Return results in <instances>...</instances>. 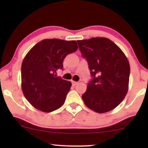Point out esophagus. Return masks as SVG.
I'll list each match as a JSON object with an SVG mask.
<instances>
[{
	"mask_svg": "<svg viewBox=\"0 0 148 148\" xmlns=\"http://www.w3.org/2000/svg\"><path fill=\"white\" fill-rule=\"evenodd\" d=\"M71 83H72V85H73V86H75L76 85L78 84V82H74V81H72Z\"/></svg>",
	"mask_w": 148,
	"mask_h": 148,
	"instance_id": "34e87169",
	"label": "esophagus"
}]
</instances>
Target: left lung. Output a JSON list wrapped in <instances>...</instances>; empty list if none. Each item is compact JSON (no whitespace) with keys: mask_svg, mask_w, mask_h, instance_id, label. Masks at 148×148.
I'll list each match as a JSON object with an SVG mask.
<instances>
[{"mask_svg":"<svg viewBox=\"0 0 148 148\" xmlns=\"http://www.w3.org/2000/svg\"><path fill=\"white\" fill-rule=\"evenodd\" d=\"M77 43L92 77L82 95L85 104L98 113L112 110L122 102L128 91V59L108 38H92L78 40Z\"/></svg>","mask_w":148,"mask_h":148,"instance_id":"1","label":"left lung"}]
</instances>
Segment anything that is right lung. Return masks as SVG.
Returning a JSON list of instances; mask_svg holds the SVG:
<instances>
[{"label": "right lung", "mask_w": 148, "mask_h": 148, "mask_svg": "<svg viewBox=\"0 0 148 148\" xmlns=\"http://www.w3.org/2000/svg\"><path fill=\"white\" fill-rule=\"evenodd\" d=\"M75 40L45 39L26 54L21 64V88L34 107L50 112L63 105L71 83L56 76L63 60L77 50Z\"/></svg>", "instance_id": "add662e5"}]
</instances>
